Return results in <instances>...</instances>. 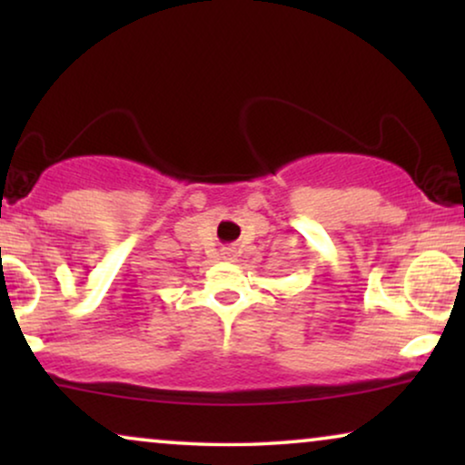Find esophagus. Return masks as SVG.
<instances>
[{"label": "esophagus", "instance_id": "1", "mask_svg": "<svg viewBox=\"0 0 465 465\" xmlns=\"http://www.w3.org/2000/svg\"><path fill=\"white\" fill-rule=\"evenodd\" d=\"M232 256H234V247H224V250H222V258L231 260Z\"/></svg>", "mask_w": 465, "mask_h": 465}]
</instances>
